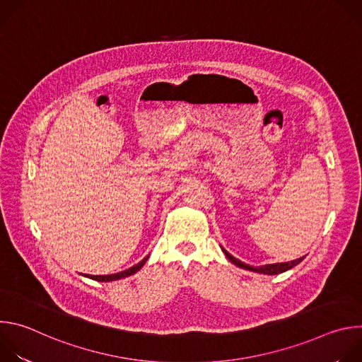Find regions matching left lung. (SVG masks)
I'll return each mask as SVG.
<instances>
[{
    "mask_svg": "<svg viewBox=\"0 0 362 362\" xmlns=\"http://www.w3.org/2000/svg\"><path fill=\"white\" fill-rule=\"evenodd\" d=\"M225 255L228 256V259L235 264L236 267L242 268V269H247V271H253V272H259V274H267V275H278V274H282L291 268H293L295 265H298L300 261H303V257H299V259H295V261H291V262H282V264H272V265H264V267H250V265H246L243 262H240L239 259H236V257H233L230 253H228L225 249H223Z\"/></svg>",
    "mask_w": 362,
    "mask_h": 362,
    "instance_id": "left-lung-1",
    "label": "left lung"
}]
</instances>
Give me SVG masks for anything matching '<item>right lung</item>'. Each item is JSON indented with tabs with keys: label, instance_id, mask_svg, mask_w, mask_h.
<instances>
[{
	"label": "right lung",
	"instance_id": "right-lung-1",
	"mask_svg": "<svg viewBox=\"0 0 362 362\" xmlns=\"http://www.w3.org/2000/svg\"><path fill=\"white\" fill-rule=\"evenodd\" d=\"M146 261H147V257H144L143 261H140L137 265H134V267H132V268H129V269H126V271H123V272H119V274H115V275H97V276H94V275H91V276H88V278H91V279H94V281H100V282H110V281H117V279H122V278H126V276H130V275H133V274H136L144 264H146Z\"/></svg>",
	"mask_w": 362,
	"mask_h": 362
}]
</instances>
